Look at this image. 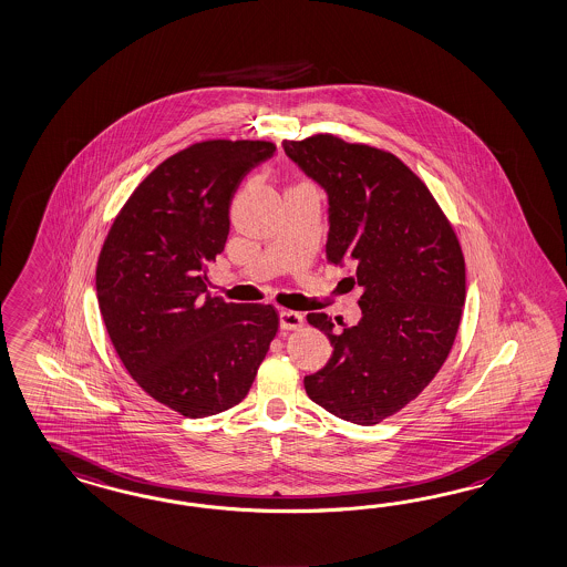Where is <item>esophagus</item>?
<instances>
[{
  "instance_id": "1",
  "label": "esophagus",
  "mask_w": 567,
  "mask_h": 567,
  "mask_svg": "<svg viewBox=\"0 0 567 567\" xmlns=\"http://www.w3.org/2000/svg\"><path fill=\"white\" fill-rule=\"evenodd\" d=\"M305 323L302 315L300 312H293V310H279V327L281 329H300Z\"/></svg>"
}]
</instances>
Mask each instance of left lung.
<instances>
[{"label":"left lung","mask_w":567,"mask_h":567,"mask_svg":"<svg viewBox=\"0 0 567 567\" xmlns=\"http://www.w3.org/2000/svg\"><path fill=\"white\" fill-rule=\"evenodd\" d=\"M281 146L327 195V260L350 262L362 288L354 327L308 315L333 354L305 377V389L338 419L377 424L410 404L452 350L466 300L462 248L429 188L395 155L331 134Z\"/></svg>","instance_id":"obj_1"}]
</instances>
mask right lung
<instances>
[{"label":"right lung","instance_id":"1","mask_svg":"<svg viewBox=\"0 0 567 567\" xmlns=\"http://www.w3.org/2000/svg\"><path fill=\"white\" fill-rule=\"evenodd\" d=\"M274 153L262 141L179 151L130 196L99 255V308L117 357L153 400L188 419L240 404L276 338L271 305H227L207 290L231 198Z\"/></svg>","mask_w":567,"mask_h":567}]
</instances>
